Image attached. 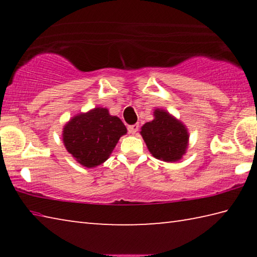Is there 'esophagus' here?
I'll list each match as a JSON object with an SVG mask.
<instances>
[{"instance_id": "obj_1", "label": "esophagus", "mask_w": 257, "mask_h": 257, "mask_svg": "<svg viewBox=\"0 0 257 257\" xmlns=\"http://www.w3.org/2000/svg\"><path fill=\"white\" fill-rule=\"evenodd\" d=\"M138 129H139V125H138V124L128 125V132H129V134H132V135L136 134V133L138 132Z\"/></svg>"}]
</instances>
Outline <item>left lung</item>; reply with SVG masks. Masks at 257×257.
I'll return each mask as SVG.
<instances>
[{
    "label": "left lung",
    "mask_w": 257,
    "mask_h": 257,
    "mask_svg": "<svg viewBox=\"0 0 257 257\" xmlns=\"http://www.w3.org/2000/svg\"><path fill=\"white\" fill-rule=\"evenodd\" d=\"M141 135L151 154L164 162L179 161L188 146L186 125L161 108L154 111V120L143 125Z\"/></svg>",
    "instance_id": "left-lung-1"
}]
</instances>
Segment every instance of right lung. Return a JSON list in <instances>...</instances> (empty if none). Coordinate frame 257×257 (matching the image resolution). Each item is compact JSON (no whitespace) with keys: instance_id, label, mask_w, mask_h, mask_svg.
<instances>
[{"instance_id":"add662e5","label":"right lung","mask_w":257,"mask_h":257,"mask_svg":"<svg viewBox=\"0 0 257 257\" xmlns=\"http://www.w3.org/2000/svg\"><path fill=\"white\" fill-rule=\"evenodd\" d=\"M127 128L107 108L95 107L69 120L63 128L62 139L67 151L77 162L94 168L105 162Z\"/></svg>"}]
</instances>
